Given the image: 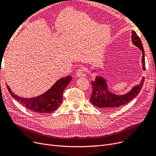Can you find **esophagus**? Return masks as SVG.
I'll list each match as a JSON object with an SVG mask.
<instances>
[{"instance_id": "esophagus-1", "label": "esophagus", "mask_w": 156, "mask_h": 156, "mask_svg": "<svg viewBox=\"0 0 156 156\" xmlns=\"http://www.w3.org/2000/svg\"><path fill=\"white\" fill-rule=\"evenodd\" d=\"M84 72V69L83 68H80L78 69V70H76V75L78 77H80V76H85V74L83 73Z\"/></svg>"}]
</instances>
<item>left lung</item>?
Listing matches in <instances>:
<instances>
[{"mask_svg": "<svg viewBox=\"0 0 156 156\" xmlns=\"http://www.w3.org/2000/svg\"><path fill=\"white\" fill-rule=\"evenodd\" d=\"M132 44L136 46L142 52V68L145 69V54L144 47L140 38L136 35L135 31H132ZM145 78L143 77L138 85L133 87L127 94L124 95H116L112 94L108 90V84L104 78L101 76H96L95 80L92 81V94L90 97V102L96 107L105 110H114L119 107L128 104L140 92L143 87Z\"/></svg>", "mask_w": 156, "mask_h": 156, "instance_id": "8db88e82", "label": "left lung"}]
</instances>
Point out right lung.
Returning <instances> with one entry per match:
<instances>
[{
    "label": "right lung",
    "instance_id": "add662e5",
    "mask_svg": "<svg viewBox=\"0 0 156 156\" xmlns=\"http://www.w3.org/2000/svg\"><path fill=\"white\" fill-rule=\"evenodd\" d=\"M72 80L71 76H68L57 80L54 85L44 94L36 97L24 98L15 95L6 85L8 91L14 99L24 108L37 114L51 113L58 108L62 102V94Z\"/></svg>",
    "mask_w": 156,
    "mask_h": 156
}]
</instances>
